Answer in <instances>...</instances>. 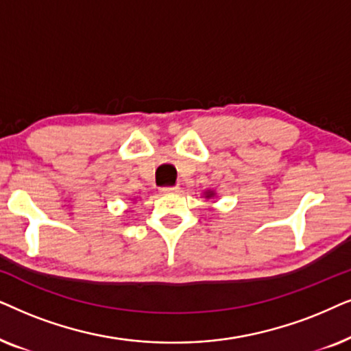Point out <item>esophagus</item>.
<instances>
[{
  "label": "esophagus",
  "mask_w": 351,
  "mask_h": 351,
  "mask_svg": "<svg viewBox=\"0 0 351 351\" xmlns=\"http://www.w3.org/2000/svg\"><path fill=\"white\" fill-rule=\"evenodd\" d=\"M162 191L167 194H176V193H181V188L180 186H167V188H162Z\"/></svg>",
  "instance_id": "34e87169"
}]
</instances>
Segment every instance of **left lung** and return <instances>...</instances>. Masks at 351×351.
Returning a JSON list of instances; mask_svg holds the SVG:
<instances>
[{
  "instance_id": "1",
  "label": "left lung",
  "mask_w": 351,
  "mask_h": 351,
  "mask_svg": "<svg viewBox=\"0 0 351 351\" xmlns=\"http://www.w3.org/2000/svg\"><path fill=\"white\" fill-rule=\"evenodd\" d=\"M204 197L207 199V200H210V199H217V193H215L213 189H207V191H204Z\"/></svg>"
}]
</instances>
